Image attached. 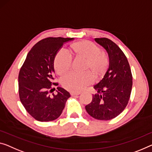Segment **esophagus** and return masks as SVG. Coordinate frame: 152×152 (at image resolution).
I'll return each instance as SVG.
<instances>
[{"label":"esophagus","instance_id":"34e87169","mask_svg":"<svg viewBox=\"0 0 152 152\" xmlns=\"http://www.w3.org/2000/svg\"><path fill=\"white\" fill-rule=\"evenodd\" d=\"M70 94H71V96H77V95H79V94H80V93H79V92H71V93H70Z\"/></svg>","mask_w":152,"mask_h":152}]
</instances>
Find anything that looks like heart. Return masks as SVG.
<instances>
[{
	"label": "heart",
	"mask_w": 152,
	"mask_h": 152,
	"mask_svg": "<svg viewBox=\"0 0 152 152\" xmlns=\"http://www.w3.org/2000/svg\"><path fill=\"white\" fill-rule=\"evenodd\" d=\"M71 48L77 56L88 60V68H90L97 76H102L106 73L109 66V60L101 50L92 42L83 41L74 43ZM72 56L68 51L62 49L56 56L54 67L58 74L62 75L71 69ZM94 76L90 72L83 73L71 72L62 79V85L66 89L79 91L88 84L93 82Z\"/></svg>",
	"instance_id": "heart-1"
}]
</instances>
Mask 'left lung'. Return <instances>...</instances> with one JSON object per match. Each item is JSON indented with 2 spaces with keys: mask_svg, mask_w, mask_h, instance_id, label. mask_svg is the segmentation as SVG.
Returning <instances> with one entry per match:
<instances>
[{
  "mask_svg": "<svg viewBox=\"0 0 152 152\" xmlns=\"http://www.w3.org/2000/svg\"><path fill=\"white\" fill-rule=\"evenodd\" d=\"M94 40L108 53L109 65L104 77L94 86L97 93L86 110L96 120H109L120 115L128 104L132 76L126 57L114 42L107 38Z\"/></svg>",
  "mask_w": 152,
  "mask_h": 152,
  "instance_id": "obj_1",
  "label": "left lung"
}]
</instances>
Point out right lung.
I'll return each mask as SVG.
<instances>
[{"label": "right lung", "mask_w": 152, "mask_h": 152, "mask_svg": "<svg viewBox=\"0 0 152 152\" xmlns=\"http://www.w3.org/2000/svg\"><path fill=\"white\" fill-rule=\"evenodd\" d=\"M74 38L48 37L36 43L27 54L21 67L19 82L20 99L30 115L40 122L55 120L61 115L69 92L58 87L57 94L53 92L56 55L66 42ZM54 89V88H53Z\"/></svg>", "instance_id": "obj_1"}]
</instances>
